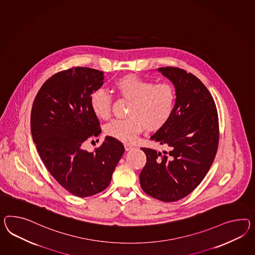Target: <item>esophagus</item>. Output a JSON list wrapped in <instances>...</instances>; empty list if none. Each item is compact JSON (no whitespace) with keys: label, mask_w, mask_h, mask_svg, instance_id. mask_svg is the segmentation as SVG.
<instances>
[{"label":"esophagus","mask_w":255,"mask_h":255,"mask_svg":"<svg viewBox=\"0 0 255 255\" xmlns=\"http://www.w3.org/2000/svg\"><path fill=\"white\" fill-rule=\"evenodd\" d=\"M133 145H131V144L128 143H125V149L126 150H130L131 149H133Z\"/></svg>","instance_id":"34e87169"}]
</instances>
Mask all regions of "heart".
I'll return each instance as SVG.
<instances>
[{
  "label": "heart",
  "mask_w": 255,
  "mask_h": 255,
  "mask_svg": "<svg viewBox=\"0 0 255 255\" xmlns=\"http://www.w3.org/2000/svg\"><path fill=\"white\" fill-rule=\"evenodd\" d=\"M114 88L120 96L131 101L129 118L114 119L105 126V133L125 142L135 140L145 126L150 130L163 128L172 118L176 104L174 86L158 83L136 75H127L115 81ZM91 107L94 115L107 119L111 115L112 99L104 89L93 92Z\"/></svg>",
  "instance_id": "obj_1"
}]
</instances>
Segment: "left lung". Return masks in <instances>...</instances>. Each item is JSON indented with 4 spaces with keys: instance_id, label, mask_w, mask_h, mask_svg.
Returning <instances> with one entry per match:
<instances>
[{
    "instance_id": "obj_1",
    "label": "left lung",
    "mask_w": 255,
    "mask_h": 255,
    "mask_svg": "<svg viewBox=\"0 0 255 255\" xmlns=\"http://www.w3.org/2000/svg\"><path fill=\"white\" fill-rule=\"evenodd\" d=\"M159 71L176 88V108L150 137L168 150L141 148L147 162L139 182L149 196L172 203L189 195L208 173L219 143V122L214 99L193 74L173 66Z\"/></svg>"
}]
</instances>
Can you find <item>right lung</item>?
Returning <instances> with one entry per match:
<instances>
[{
    "label": "right lung",
    "instance_id": "obj_1",
    "mask_svg": "<svg viewBox=\"0 0 255 255\" xmlns=\"http://www.w3.org/2000/svg\"><path fill=\"white\" fill-rule=\"evenodd\" d=\"M104 78L102 71L80 66L56 73L41 86L31 109V134L40 159L64 189L80 198L109 186L125 151L110 136L93 152L84 149L102 131L91 97Z\"/></svg>",
    "mask_w": 255,
    "mask_h": 255
}]
</instances>
